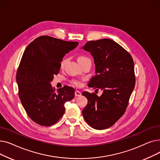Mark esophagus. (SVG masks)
<instances>
[{
  "label": "esophagus",
  "instance_id": "1",
  "mask_svg": "<svg viewBox=\"0 0 160 160\" xmlns=\"http://www.w3.org/2000/svg\"><path fill=\"white\" fill-rule=\"evenodd\" d=\"M74 95L76 97H80V96H81V93L78 91H75Z\"/></svg>",
  "mask_w": 160,
  "mask_h": 160
}]
</instances>
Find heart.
<instances>
[{"mask_svg":"<svg viewBox=\"0 0 160 160\" xmlns=\"http://www.w3.org/2000/svg\"><path fill=\"white\" fill-rule=\"evenodd\" d=\"M88 60H90L88 57H86V56H80L78 57V63L83 62H86V61H88ZM67 59L66 58H64L63 60L61 61V62H60V67H61L62 69L63 68L64 66L65 65V64L67 63ZM72 83H73L74 85L77 86L80 85V82L78 81H77V80H73L72 81Z\"/></svg>","mask_w":160,"mask_h":160,"instance_id":"heart-1","label":"heart"}]
</instances>
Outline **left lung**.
<instances>
[{"label": "left lung", "instance_id": "left-lung-1", "mask_svg": "<svg viewBox=\"0 0 160 160\" xmlns=\"http://www.w3.org/2000/svg\"><path fill=\"white\" fill-rule=\"evenodd\" d=\"M82 48L91 53L95 65V76L88 86L103 91L100 97L83 92L88 104L82 114L92 128L106 129L124 113L135 87L133 59L124 48L110 39L90 41Z\"/></svg>", "mask_w": 160, "mask_h": 160}]
</instances>
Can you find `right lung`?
Wrapping results in <instances>:
<instances>
[{"mask_svg":"<svg viewBox=\"0 0 160 160\" xmlns=\"http://www.w3.org/2000/svg\"><path fill=\"white\" fill-rule=\"evenodd\" d=\"M78 45L43 36L25 49L16 81L22 106L36 123L44 127L54 124L65 113V103L74 97V88L66 86L56 91L50 82L60 71L64 56Z\"/></svg>","mask_w":160,"mask_h":160,"instance_id":"obj_1","label":"right lung"}]
</instances>
